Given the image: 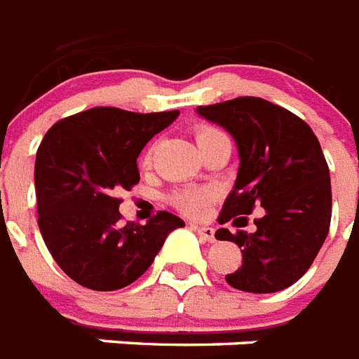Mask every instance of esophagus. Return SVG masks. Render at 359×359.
<instances>
[{"mask_svg":"<svg viewBox=\"0 0 359 359\" xmlns=\"http://www.w3.org/2000/svg\"><path fill=\"white\" fill-rule=\"evenodd\" d=\"M194 231H196L197 235L201 236L205 242H214V240H216L212 227H207V225H194Z\"/></svg>","mask_w":359,"mask_h":359,"instance_id":"34e87169","label":"esophagus"}]
</instances>
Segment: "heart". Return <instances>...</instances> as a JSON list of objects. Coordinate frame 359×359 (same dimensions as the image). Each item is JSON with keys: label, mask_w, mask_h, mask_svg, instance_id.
Wrapping results in <instances>:
<instances>
[{"label": "heart", "mask_w": 359, "mask_h": 359, "mask_svg": "<svg viewBox=\"0 0 359 359\" xmlns=\"http://www.w3.org/2000/svg\"><path fill=\"white\" fill-rule=\"evenodd\" d=\"M222 134V130L210 124H201L196 128V140L199 145H203L205 141L214 137V135ZM151 162V151L145 154V163ZM214 199L212 188H184V190L175 191L171 196V205H173L179 212L191 216V218H199L207 212L210 203Z\"/></svg>", "instance_id": "obj_1"}]
</instances>
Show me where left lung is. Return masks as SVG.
Masks as SVG:
<instances>
[{
	"label": "left lung",
	"instance_id": "obj_1",
	"mask_svg": "<svg viewBox=\"0 0 359 359\" xmlns=\"http://www.w3.org/2000/svg\"><path fill=\"white\" fill-rule=\"evenodd\" d=\"M197 114L224 126L238 145V177L219 224L264 208L255 233H216L242 248V266L225 281L259 294L287 289L309 270L330 231L332 184L317 135L298 115L257 97L199 106Z\"/></svg>",
	"mask_w": 359,
	"mask_h": 359
}]
</instances>
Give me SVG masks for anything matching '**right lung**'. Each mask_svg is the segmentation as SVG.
<instances>
[{"label": "right lung", "mask_w": 359, "mask_h": 359, "mask_svg": "<svg viewBox=\"0 0 359 359\" xmlns=\"http://www.w3.org/2000/svg\"><path fill=\"white\" fill-rule=\"evenodd\" d=\"M179 117V109L134 114L91 108L57 121L36 149L39 229L70 279L91 290H117L151 266L171 231L184 222L160 210L145 225L126 222L117 197L140 182L137 156Z\"/></svg>", "instance_id": "add662e5"}]
</instances>
